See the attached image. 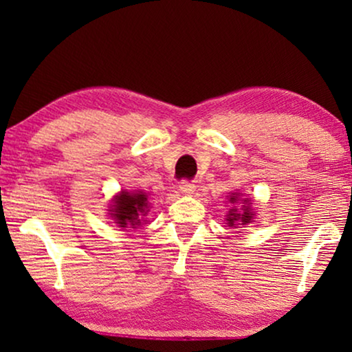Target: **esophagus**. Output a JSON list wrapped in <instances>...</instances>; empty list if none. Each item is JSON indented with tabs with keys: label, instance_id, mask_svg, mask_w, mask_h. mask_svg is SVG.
I'll use <instances>...</instances> for the list:
<instances>
[{
	"label": "esophagus",
	"instance_id": "obj_1",
	"mask_svg": "<svg viewBox=\"0 0 352 352\" xmlns=\"http://www.w3.org/2000/svg\"><path fill=\"white\" fill-rule=\"evenodd\" d=\"M178 188H180V190H182L183 194L190 195V194H194V190H195V184H194L192 182L183 180V182H180V184H178Z\"/></svg>",
	"mask_w": 352,
	"mask_h": 352
}]
</instances>
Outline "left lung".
I'll list each match as a JSON object with an SVG mask.
<instances>
[{
  "label": "left lung",
  "mask_w": 352,
  "mask_h": 352,
  "mask_svg": "<svg viewBox=\"0 0 352 352\" xmlns=\"http://www.w3.org/2000/svg\"><path fill=\"white\" fill-rule=\"evenodd\" d=\"M237 200V197L236 195H231V199H230V201L231 204H234V201ZM245 201V204H248V199L247 200H243ZM243 208H245V205H243ZM252 217H253V214H252V211H250V208H245V210H243L242 212H237V210H231L230 211V214H228V225L230 226H234V223H236L237 221H241V224L237 225H245V223H250V220H252Z\"/></svg>",
  "instance_id": "8db88e82"
}]
</instances>
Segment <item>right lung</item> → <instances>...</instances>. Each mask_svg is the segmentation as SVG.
Masks as SVG:
<instances>
[{"mask_svg": "<svg viewBox=\"0 0 352 352\" xmlns=\"http://www.w3.org/2000/svg\"><path fill=\"white\" fill-rule=\"evenodd\" d=\"M113 204V217L122 228H135L141 223V216L147 212V195L142 192L130 194L122 190Z\"/></svg>", "mask_w": 352, "mask_h": 352, "instance_id": "1", "label": "right lung"}]
</instances>
